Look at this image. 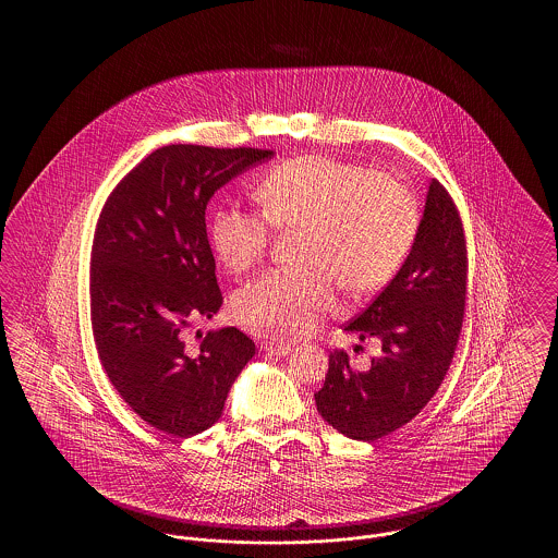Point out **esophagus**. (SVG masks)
I'll use <instances>...</instances> for the list:
<instances>
[{
    "label": "esophagus",
    "mask_w": 558,
    "mask_h": 558,
    "mask_svg": "<svg viewBox=\"0 0 558 558\" xmlns=\"http://www.w3.org/2000/svg\"><path fill=\"white\" fill-rule=\"evenodd\" d=\"M262 349L266 351L267 355H291L292 347L291 345H282V343H274V341H266Z\"/></svg>",
    "instance_id": "obj_1"
}]
</instances>
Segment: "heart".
Segmentation results:
<instances>
[{
    "instance_id": "heart-1",
    "label": "heart",
    "mask_w": 558,
    "mask_h": 558,
    "mask_svg": "<svg viewBox=\"0 0 558 558\" xmlns=\"http://www.w3.org/2000/svg\"><path fill=\"white\" fill-rule=\"evenodd\" d=\"M262 211L223 205L213 213L209 242L219 264L240 274L266 255L269 223L301 228L303 266L269 269L232 296L240 326L271 341H291L318 328L335 307V280L351 292L385 284L403 264L418 232L412 194L396 180L330 157H299L255 186Z\"/></svg>"
}]
</instances>
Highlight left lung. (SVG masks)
<instances>
[{
  "mask_svg": "<svg viewBox=\"0 0 558 558\" xmlns=\"http://www.w3.org/2000/svg\"><path fill=\"white\" fill-rule=\"evenodd\" d=\"M466 244L450 194L428 182L425 213L396 278L345 326L360 341L376 339L380 355L355 371L332 351L316 405L351 439L374 441L410 423L450 368L464 318Z\"/></svg>",
  "mask_w": 558,
  "mask_h": 558,
  "instance_id": "8db88e82",
  "label": "left lung"
}]
</instances>
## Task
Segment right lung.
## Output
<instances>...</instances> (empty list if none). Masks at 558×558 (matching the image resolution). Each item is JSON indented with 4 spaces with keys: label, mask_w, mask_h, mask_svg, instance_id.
I'll return each instance as SVG.
<instances>
[{
    "label": "right lung",
    "mask_w": 558,
    "mask_h": 558,
    "mask_svg": "<svg viewBox=\"0 0 558 558\" xmlns=\"http://www.w3.org/2000/svg\"><path fill=\"white\" fill-rule=\"evenodd\" d=\"M257 148L169 144L108 196L92 248V328L119 396L148 425L192 437L223 414L255 355L239 328L186 332L221 307L205 211L219 187L274 159Z\"/></svg>",
    "instance_id": "add662e5"
}]
</instances>
